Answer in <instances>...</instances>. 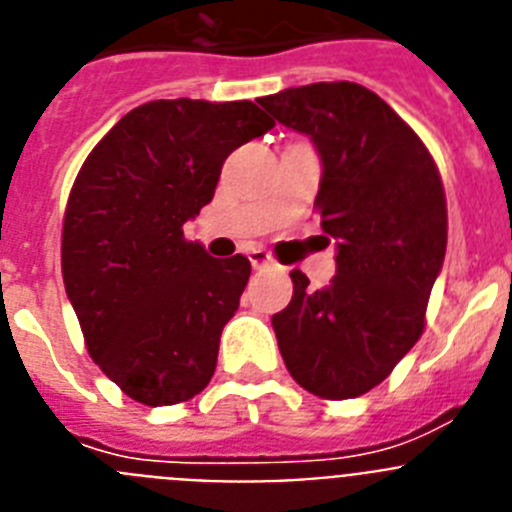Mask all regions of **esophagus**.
<instances>
[{
	"label": "esophagus",
	"instance_id": "obj_1",
	"mask_svg": "<svg viewBox=\"0 0 512 512\" xmlns=\"http://www.w3.org/2000/svg\"><path fill=\"white\" fill-rule=\"evenodd\" d=\"M248 261H251L253 269H269V266L277 264V261H274V256H271V253H266L264 248H251V251H248Z\"/></svg>",
	"mask_w": 512,
	"mask_h": 512
}]
</instances>
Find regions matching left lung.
Wrapping results in <instances>:
<instances>
[{"instance_id": "left-lung-1", "label": "left lung", "mask_w": 512, "mask_h": 512, "mask_svg": "<svg viewBox=\"0 0 512 512\" xmlns=\"http://www.w3.org/2000/svg\"><path fill=\"white\" fill-rule=\"evenodd\" d=\"M261 107L318 148L315 207L338 246L328 287L289 274L292 302L271 318L279 351L312 395L359 397L423 336L449 235L441 174L408 122L354 81L284 89Z\"/></svg>"}]
</instances>
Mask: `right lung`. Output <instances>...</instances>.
<instances>
[{"instance_id":"1","label":"right lung","mask_w":512,"mask_h":512,"mask_svg":"<svg viewBox=\"0 0 512 512\" xmlns=\"http://www.w3.org/2000/svg\"><path fill=\"white\" fill-rule=\"evenodd\" d=\"M271 128L248 99H153L122 117L76 174L63 284L89 356L135 402H187L215 374L251 261L212 259L184 238V223L212 200L225 158Z\"/></svg>"}]
</instances>
